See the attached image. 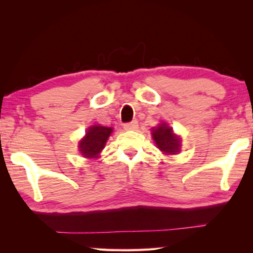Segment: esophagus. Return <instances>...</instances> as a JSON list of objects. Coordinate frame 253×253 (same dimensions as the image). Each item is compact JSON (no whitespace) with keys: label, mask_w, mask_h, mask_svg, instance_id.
<instances>
[{"label":"esophagus","mask_w":253,"mask_h":253,"mask_svg":"<svg viewBox=\"0 0 253 253\" xmlns=\"http://www.w3.org/2000/svg\"><path fill=\"white\" fill-rule=\"evenodd\" d=\"M124 130H137L138 129V122L137 121H132V122L124 123L123 124Z\"/></svg>","instance_id":"obj_1"}]
</instances>
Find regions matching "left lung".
Listing matches in <instances>:
<instances>
[{
  "label": "left lung",
  "instance_id": "8db88e82",
  "mask_svg": "<svg viewBox=\"0 0 253 253\" xmlns=\"http://www.w3.org/2000/svg\"><path fill=\"white\" fill-rule=\"evenodd\" d=\"M155 144L162 152L168 154H176L181 147V140L172 133V129L166 123H162L153 129L152 132Z\"/></svg>",
  "mask_w": 253,
  "mask_h": 253
}]
</instances>
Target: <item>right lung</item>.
Instances as JSON below:
<instances>
[{
  "instance_id": "obj_1",
  "label": "right lung",
  "mask_w": 253,
  "mask_h": 253,
  "mask_svg": "<svg viewBox=\"0 0 253 253\" xmlns=\"http://www.w3.org/2000/svg\"><path fill=\"white\" fill-rule=\"evenodd\" d=\"M112 127H106L101 126H94L88 127L84 139L81 140L79 151L86 158H96L102 148L108 137L112 133Z\"/></svg>"
}]
</instances>
